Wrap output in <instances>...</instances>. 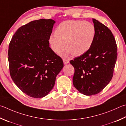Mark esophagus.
<instances>
[{"instance_id":"esophagus-1","label":"esophagus","mask_w":126,"mask_h":126,"mask_svg":"<svg viewBox=\"0 0 126 126\" xmlns=\"http://www.w3.org/2000/svg\"><path fill=\"white\" fill-rule=\"evenodd\" d=\"M63 62L64 64H68L69 62V61L68 60V59H63Z\"/></svg>"}]
</instances>
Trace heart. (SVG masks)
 Returning <instances> with one entry per match:
<instances>
[{
	"label": "heart",
	"instance_id": "1",
	"mask_svg": "<svg viewBox=\"0 0 126 126\" xmlns=\"http://www.w3.org/2000/svg\"><path fill=\"white\" fill-rule=\"evenodd\" d=\"M96 28L92 23L81 20H68L56 27L55 35H51L48 42L51 49L59 53L65 46L62 55L79 56L90 48L95 38Z\"/></svg>",
	"mask_w": 126,
	"mask_h": 126
}]
</instances>
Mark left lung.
Segmentation results:
<instances>
[{
  "label": "left lung",
  "instance_id": "obj_1",
  "mask_svg": "<svg viewBox=\"0 0 126 126\" xmlns=\"http://www.w3.org/2000/svg\"><path fill=\"white\" fill-rule=\"evenodd\" d=\"M96 33L92 46L86 53L70 61L74 68L73 82L84 95L99 93L110 82L117 57V46L111 31L93 19Z\"/></svg>",
  "mask_w": 126,
  "mask_h": 126
}]
</instances>
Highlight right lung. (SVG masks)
<instances>
[{"label":"right lung","mask_w":126,"mask_h":126,"mask_svg":"<svg viewBox=\"0 0 126 126\" xmlns=\"http://www.w3.org/2000/svg\"><path fill=\"white\" fill-rule=\"evenodd\" d=\"M55 21L40 19L19 27L9 45V72L16 85L34 98L45 97L53 89L63 67L62 59L49 47Z\"/></svg>","instance_id":"obj_1"}]
</instances>
